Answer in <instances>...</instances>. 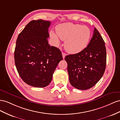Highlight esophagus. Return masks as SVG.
<instances>
[{"instance_id": "obj_1", "label": "esophagus", "mask_w": 120, "mask_h": 120, "mask_svg": "<svg viewBox=\"0 0 120 120\" xmlns=\"http://www.w3.org/2000/svg\"><path fill=\"white\" fill-rule=\"evenodd\" d=\"M62 57H63V59H64L65 57V56H66V53H65L62 52Z\"/></svg>"}]
</instances>
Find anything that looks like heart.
I'll list each match as a JSON object with an SVG mask.
<instances>
[{
  "label": "heart",
  "instance_id": "1",
  "mask_svg": "<svg viewBox=\"0 0 120 120\" xmlns=\"http://www.w3.org/2000/svg\"><path fill=\"white\" fill-rule=\"evenodd\" d=\"M56 34L51 31L50 35L57 45L60 43L59 38L65 42V48L68 52L72 54L79 53L88 45L91 37V31L86 26L71 22L58 25Z\"/></svg>",
  "mask_w": 120,
  "mask_h": 120
}]
</instances>
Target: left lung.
Listing matches in <instances>:
<instances>
[{"label": "left lung", "mask_w": 120, "mask_h": 120, "mask_svg": "<svg viewBox=\"0 0 120 120\" xmlns=\"http://www.w3.org/2000/svg\"><path fill=\"white\" fill-rule=\"evenodd\" d=\"M72 86L80 90L93 87L101 79L105 69L107 54L105 43L97 29L87 47L81 52L65 57Z\"/></svg>", "instance_id": "left-lung-1"}]
</instances>
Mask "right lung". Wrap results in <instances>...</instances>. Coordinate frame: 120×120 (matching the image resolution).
<instances>
[{
	"instance_id": "right-lung-1",
	"label": "right lung",
	"mask_w": 120,
	"mask_h": 120,
	"mask_svg": "<svg viewBox=\"0 0 120 120\" xmlns=\"http://www.w3.org/2000/svg\"><path fill=\"white\" fill-rule=\"evenodd\" d=\"M50 21H30L16 40L15 64L25 83L36 87L48 86L58 63L63 59L60 50L48 42Z\"/></svg>"
}]
</instances>
